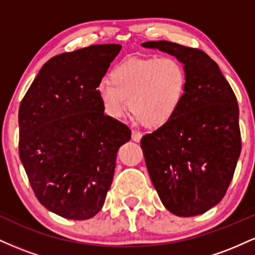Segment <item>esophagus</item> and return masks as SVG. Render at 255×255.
<instances>
[{
	"instance_id": "obj_1",
	"label": "esophagus",
	"mask_w": 255,
	"mask_h": 255,
	"mask_svg": "<svg viewBox=\"0 0 255 255\" xmlns=\"http://www.w3.org/2000/svg\"><path fill=\"white\" fill-rule=\"evenodd\" d=\"M142 134L137 130H131V140L135 142H139L140 139H141Z\"/></svg>"
}]
</instances>
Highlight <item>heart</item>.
<instances>
[{
  "mask_svg": "<svg viewBox=\"0 0 255 255\" xmlns=\"http://www.w3.org/2000/svg\"><path fill=\"white\" fill-rule=\"evenodd\" d=\"M187 89V72L174 56H134L116 64L110 81L103 79L96 95L103 111L120 119L127 109L136 121L159 128L174 119Z\"/></svg>",
  "mask_w": 255,
  "mask_h": 255,
  "instance_id": "obj_1",
  "label": "heart"
}]
</instances>
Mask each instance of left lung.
<instances>
[{"label": "left lung", "mask_w": 255, "mask_h": 255, "mask_svg": "<svg viewBox=\"0 0 255 255\" xmlns=\"http://www.w3.org/2000/svg\"><path fill=\"white\" fill-rule=\"evenodd\" d=\"M141 45L174 55L187 72L176 115L141 137L148 174L166 210L180 217L201 215L223 199L241 153L235 93L200 49L166 40Z\"/></svg>", "instance_id": "1"}]
</instances>
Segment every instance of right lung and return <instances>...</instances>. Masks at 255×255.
I'll return each mask as SVG.
<instances>
[{"label": "right lung", "mask_w": 255, "mask_h": 255, "mask_svg": "<svg viewBox=\"0 0 255 255\" xmlns=\"http://www.w3.org/2000/svg\"><path fill=\"white\" fill-rule=\"evenodd\" d=\"M121 50L101 44L56 55L19 107V156L39 203L68 219L101 211L127 126L104 115L97 85Z\"/></svg>", "instance_id": "right-lung-1"}]
</instances>
